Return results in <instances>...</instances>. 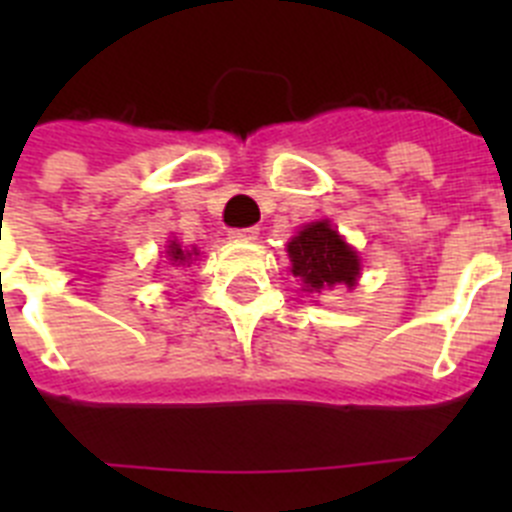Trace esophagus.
I'll use <instances>...</instances> for the list:
<instances>
[{
    "label": "esophagus",
    "instance_id": "1",
    "mask_svg": "<svg viewBox=\"0 0 512 512\" xmlns=\"http://www.w3.org/2000/svg\"><path fill=\"white\" fill-rule=\"evenodd\" d=\"M228 235L233 241H256L259 238V228H235Z\"/></svg>",
    "mask_w": 512,
    "mask_h": 512
}]
</instances>
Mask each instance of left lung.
<instances>
[{
	"mask_svg": "<svg viewBox=\"0 0 512 512\" xmlns=\"http://www.w3.org/2000/svg\"><path fill=\"white\" fill-rule=\"evenodd\" d=\"M292 274L305 282L310 292L346 284L354 287L359 277V256L346 246L328 223H312L287 246Z\"/></svg>",
	"mask_w": 512,
	"mask_h": 512,
	"instance_id": "left-lung-1",
	"label": "left lung"
}]
</instances>
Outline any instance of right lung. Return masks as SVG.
I'll use <instances>...</instances> for the list:
<instances>
[{
	"label": "right lung",
	"mask_w": 512,
	"mask_h": 512,
	"mask_svg": "<svg viewBox=\"0 0 512 512\" xmlns=\"http://www.w3.org/2000/svg\"><path fill=\"white\" fill-rule=\"evenodd\" d=\"M169 256H171V261H174V264H184V261H189V259H192V256H197V251L189 253V251H184V248L179 246V243L171 241Z\"/></svg>",
	"instance_id": "obj_1"
}]
</instances>
